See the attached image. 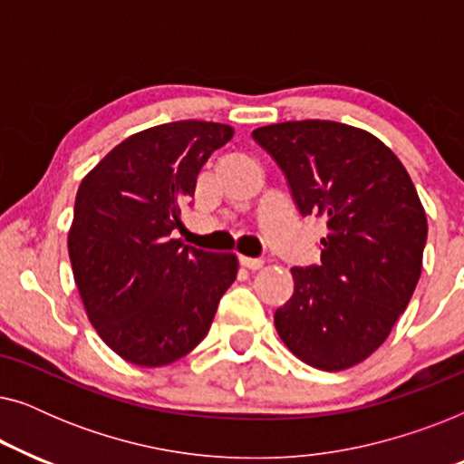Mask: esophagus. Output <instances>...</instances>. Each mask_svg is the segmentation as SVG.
<instances>
[{
    "label": "esophagus",
    "mask_w": 464,
    "mask_h": 464,
    "mask_svg": "<svg viewBox=\"0 0 464 464\" xmlns=\"http://www.w3.org/2000/svg\"><path fill=\"white\" fill-rule=\"evenodd\" d=\"M238 262L243 264L245 268H249V270H257V268H262V266H264V259H262V257H246V256H240Z\"/></svg>",
    "instance_id": "1"
}]
</instances>
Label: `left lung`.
<instances>
[{
    "mask_svg": "<svg viewBox=\"0 0 464 464\" xmlns=\"http://www.w3.org/2000/svg\"><path fill=\"white\" fill-rule=\"evenodd\" d=\"M253 141L287 179L302 218H325L321 262L294 266L275 313L304 363L338 372L370 357L408 308L422 270L427 215L399 158L370 132L332 120L262 126Z\"/></svg>",
    "mask_w": 464,
    "mask_h": 464,
    "instance_id": "1",
    "label": "left lung"
}]
</instances>
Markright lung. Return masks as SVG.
Listing matches in <instances>:
<instances>
[{"label":"right lung","instance_id":"add662e5","mask_svg":"<svg viewBox=\"0 0 464 464\" xmlns=\"http://www.w3.org/2000/svg\"><path fill=\"white\" fill-rule=\"evenodd\" d=\"M232 135L200 120L154 126L124 139L80 183L67 240L73 278L92 327L130 363L186 357L237 278L234 253L170 238L202 164Z\"/></svg>","mask_w":464,"mask_h":464}]
</instances>
